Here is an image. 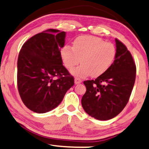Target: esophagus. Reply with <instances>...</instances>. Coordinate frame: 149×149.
I'll list each match as a JSON object with an SVG mask.
<instances>
[{"instance_id": "34e87169", "label": "esophagus", "mask_w": 149, "mask_h": 149, "mask_svg": "<svg viewBox=\"0 0 149 149\" xmlns=\"http://www.w3.org/2000/svg\"><path fill=\"white\" fill-rule=\"evenodd\" d=\"M74 82H75V84H80V83H81V82H82V80H81V79H80V78H75V80H74Z\"/></svg>"}]
</instances>
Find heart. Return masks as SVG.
I'll return each mask as SVG.
<instances>
[{
    "instance_id": "b5f03b06",
    "label": "heart",
    "mask_w": 149,
    "mask_h": 149,
    "mask_svg": "<svg viewBox=\"0 0 149 149\" xmlns=\"http://www.w3.org/2000/svg\"><path fill=\"white\" fill-rule=\"evenodd\" d=\"M72 48L67 45L63 47L61 51L62 61L68 69L80 62L82 65L71 71V74L80 78L89 75L94 78L101 76L111 66L116 55L113 44L93 36L76 38Z\"/></svg>"
}]
</instances>
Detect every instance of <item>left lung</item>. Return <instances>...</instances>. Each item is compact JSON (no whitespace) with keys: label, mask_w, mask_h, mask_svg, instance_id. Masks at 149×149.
I'll use <instances>...</instances> for the list:
<instances>
[{"label":"left lung","mask_w":149,"mask_h":149,"mask_svg":"<svg viewBox=\"0 0 149 149\" xmlns=\"http://www.w3.org/2000/svg\"><path fill=\"white\" fill-rule=\"evenodd\" d=\"M116 55L106 72L95 80L84 81L86 93L82 106L86 113L99 120L118 116L129 102L134 85L136 67L127 47L116 39Z\"/></svg>","instance_id":"obj_1"}]
</instances>
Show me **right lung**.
Masks as SVG:
<instances>
[{
	"instance_id": "1",
	"label": "right lung",
	"mask_w": 149,
	"mask_h": 149,
	"mask_svg": "<svg viewBox=\"0 0 149 149\" xmlns=\"http://www.w3.org/2000/svg\"><path fill=\"white\" fill-rule=\"evenodd\" d=\"M65 36V31L47 29L30 38L20 51L18 92L24 105L33 112L44 113L55 109L74 84L61 56Z\"/></svg>"
}]
</instances>
